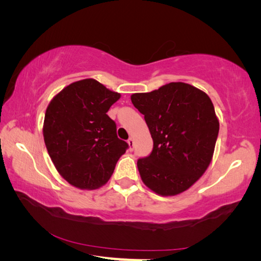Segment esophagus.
<instances>
[{"mask_svg": "<svg viewBox=\"0 0 261 261\" xmlns=\"http://www.w3.org/2000/svg\"><path fill=\"white\" fill-rule=\"evenodd\" d=\"M127 144H129L130 151H132V149H134V139H132V138H129V140H127Z\"/></svg>", "mask_w": 261, "mask_h": 261, "instance_id": "esophagus-1", "label": "esophagus"}]
</instances>
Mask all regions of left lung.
<instances>
[{"instance_id":"8db88e82","label":"left lung","mask_w":261,"mask_h":261,"mask_svg":"<svg viewBox=\"0 0 261 261\" xmlns=\"http://www.w3.org/2000/svg\"><path fill=\"white\" fill-rule=\"evenodd\" d=\"M153 139L148 156L137 161L144 184L161 196L188 190L210 166L219 135L214 106L205 92L169 83L149 93L131 95Z\"/></svg>"}]
</instances>
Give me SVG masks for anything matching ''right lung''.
Masks as SVG:
<instances>
[{
    "mask_svg": "<svg viewBox=\"0 0 261 261\" xmlns=\"http://www.w3.org/2000/svg\"><path fill=\"white\" fill-rule=\"evenodd\" d=\"M120 98L90 78L70 84L48 105L43 122L47 151L60 175L73 187L93 190L107 183L129 147L107 115Z\"/></svg>",
    "mask_w": 261,
    "mask_h": 261,
    "instance_id": "1",
    "label": "right lung"
}]
</instances>
